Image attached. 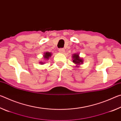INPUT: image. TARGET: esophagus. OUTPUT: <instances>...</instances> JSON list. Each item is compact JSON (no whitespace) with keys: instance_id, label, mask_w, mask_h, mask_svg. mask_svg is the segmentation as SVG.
<instances>
[{"instance_id":"obj_1","label":"esophagus","mask_w":121,"mask_h":121,"mask_svg":"<svg viewBox=\"0 0 121 121\" xmlns=\"http://www.w3.org/2000/svg\"><path fill=\"white\" fill-rule=\"evenodd\" d=\"M59 52L61 53H64L65 52V50L64 48H60L59 49Z\"/></svg>"}]
</instances>
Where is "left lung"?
Here are the masks:
<instances>
[{
  "label": "left lung",
  "mask_w": 121,
  "mask_h": 121,
  "mask_svg": "<svg viewBox=\"0 0 121 121\" xmlns=\"http://www.w3.org/2000/svg\"><path fill=\"white\" fill-rule=\"evenodd\" d=\"M73 62L75 63V64L77 65H79L81 64H82L83 63V60L82 59H81L80 57L79 56V55L78 54H74L73 56Z\"/></svg>",
  "instance_id": "obj_1"
}]
</instances>
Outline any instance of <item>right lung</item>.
<instances>
[{"label": "right lung", "instance_id": "1", "mask_svg": "<svg viewBox=\"0 0 121 121\" xmlns=\"http://www.w3.org/2000/svg\"><path fill=\"white\" fill-rule=\"evenodd\" d=\"M51 56H52V54H51V53L50 52H46L44 53V58L46 59V60H48V59L49 58H50V57ZM40 63H41V64H44L43 62H40Z\"/></svg>", "mask_w": 121, "mask_h": 121}]
</instances>
